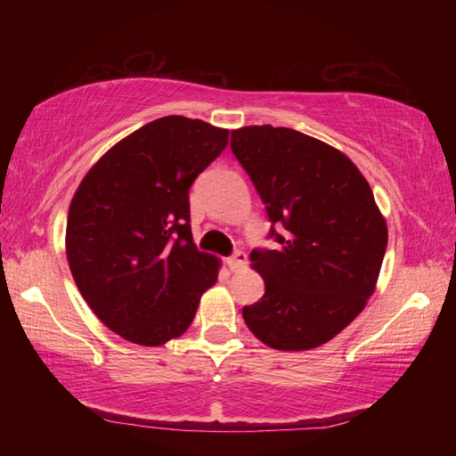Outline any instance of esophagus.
Wrapping results in <instances>:
<instances>
[{
	"label": "esophagus",
	"mask_w": 456,
	"mask_h": 456,
	"mask_svg": "<svg viewBox=\"0 0 456 456\" xmlns=\"http://www.w3.org/2000/svg\"><path fill=\"white\" fill-rule=\"evenodd\" d=\"M247 264V256L243 251H235L233 256L227 257V267L231 272H237V269H241Z\"/></svg>",
	"instance_id": "obj_1"
}]
</instances>
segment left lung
I'll return each mask as SVG.
<instances>
[{
  "label": "left lung",
  "instance_id": "obj_1",
  "mask_svg": "<svg viewBox=\"0 0 456 456\" xmlns=\"http://www.w3.org/2000/svg\"><path fill=\"white\" fill-rule=\"evenodd\" d=\"M231 151L256 184L277 249H253L264 297L243 307L275 350H312L338 336L376 289L388 229L358 167L334 146L283 126L231 130ZM273 224L285 228L274 233Z\"/></svg>",
  "mask_w": 456,
  "mask_h": 456
}]
</instances>
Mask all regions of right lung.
<instances>
[{"mask_svg": "<svg viewBox=\"0 0 456 456\" xmlns=\"http://www.w3.org/2000/svg\"><path fill=\"white\" fill-rule=\"evenodd\" d=\"M229 142V130L184 117L122 138L84 176L68 211L66 256L106 328L160 346L187 331L219 259L197 249L189 189Z\"/></svg>", "mask_w": 456, "mask_h": 456, "instance_id": "add662e5", "label": "right lung"}]
</instances>
